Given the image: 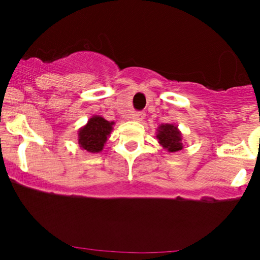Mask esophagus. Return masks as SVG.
<instances>
[{"label": "esophagus", "instance_id": "1", "mask_svg": "<svg viewBox=\"0 0 260 260\" xmlns=\"http://www.w3.org/2000/svg\"><path fill=\"white\" fill-rule=\"evenodd\" d=\"M144 117H145V113L144 112H133L132 113V120L133 121L140 122Z\"/></svg>", "mask_w": 260, "mask_h": 260}]
</instances>
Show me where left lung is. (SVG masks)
<instances>
[{"label":"left lung","instance_id":"left-lung-1","mask_svg":"<svg viewBox=\"0 0 260 260\" xmlns=\"http://www.w3.org/2000/svg\"><path fill=\"white\" fill-rule=\"evenodd\" d=\"M156 138L159 140L160 145H162V148L166 149L170 153L182 150V148H183L182 134L178 131L177 126H175V124H161L159 129H157Z\"/></svg>","mask_w":260,"mask_h":260}]
</instances>
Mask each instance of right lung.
Masks as SVG:
<instances>
[{"instance_id":"right-lung-1","label":"right lung","mask_w":260,"mask_h":260,"mask_svg":"<svg viewBox=\"0 0 260 260\" xmlns=\"http://www.w3.org/2000/svg\"><path fill=\"white\" fill-rule=\"evenodd\" d=\"M113 122L106 121L101 116H92L88 123L78 132L79 147L89 153H99L103 150L107 137L112 131Z\"/></svg>"}]
</instances>
